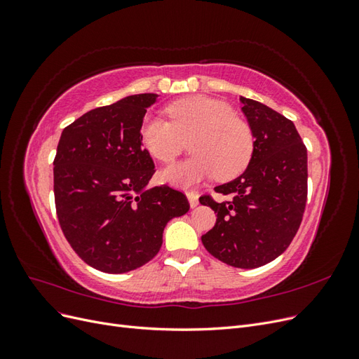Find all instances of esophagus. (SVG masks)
I'll list each match as a JSON object with an SVG mask.
<instances>
[{
	"mask_svg": "<svg viewBox=\"0 0 359 359\" xmlns=\"http://www.w3.org/2000/svg\"><path fill=\"white\" fill-rule=\"evenodd\" d=\"M187 198H189L191 208H194V206L199 205V196H198L196 191H187Z\"/></svg>",
	"mask_w": 359,
	"mask_h": 359,
	"instance_id": "obj_1",
	"label": "esophagus"
}]
</instances>
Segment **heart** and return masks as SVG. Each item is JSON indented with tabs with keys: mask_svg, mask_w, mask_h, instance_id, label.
<instances>
[{
	"mask_svg": "<svg viewBox=\"0 0 359 359\" xmlns=\"http://www.w3.org/2000/svg\"><path fill=\"white\" fill-rule=\"evenodd\" d=\"M170 121L147 116L140 124V142L154 158L169 163L190 137L193 156L163 169L160 177L172 186L189 187L215 173L232 180L248 166L253 156V133L229 104L205 95H193L166 107Z\"/></svg>",
	"mask_w": 359,
	"mask_h": 359,
	"instance_id": "heart-1",
	"label": "heart"
}]
</instances>
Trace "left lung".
<instances>
[{
	"mask_svg": "<svg viewBox=\"0 0 359 359\" xmlns=\"http://www.w3.org/2000/svg\"><path fill=\"white\" fill-rule=\"evenodd\" d=\"M255 137L243 175L215 187L231 201H199L217 212L202 244L222 262L257 268L278 257L292 243L307 202V148L295 124L271 107L240 97Z\"/></svg>",
	"mask_w": 359,
	"mask_h": 359,
	"instance_id": "1",
	"label": "left lung"
}]
</instances>
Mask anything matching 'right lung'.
I'll list each match as a JSON object with an SVG mask.
<instances>
[{"label": "right lung", "mask_w": 359, "mask_h": 359, "mask_svg": "<svg viewBox=\"0 0 359 359\" xmlns=\"http://www.w3.org/2000/svg\"><path fill=\"white\" fill-rule=\"evenodd\" d=\"M157 94L128 95L83 114L62 130L53 160V193L64 236L90 266L123 274L145 265L173 217L190 210L169 186L148 189L154 161L140 124Z\"/></svg>", "instance_id": "right-lung-1"}]
</instances>
